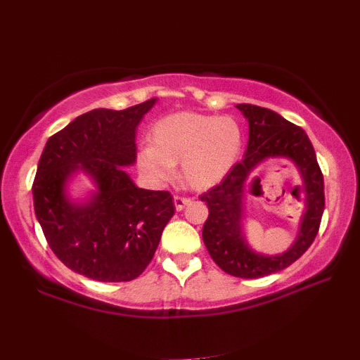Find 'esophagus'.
<instances>
[{"instance_id": "1", "label": "esophagus", "mask_w": 360, "mask_h": 360, "mask_svg": "<svg viewBox=\"0 0 360 360\" xmlns=\"http://www.w3.org/2000/svg\"><path fill=\"white\" fill-rule=\"evenodd\" d=\"M189 202H191V199L189 198H183V195H174V205L177 212H181V210L185 208Z\"/></svg>"}]
</instances>
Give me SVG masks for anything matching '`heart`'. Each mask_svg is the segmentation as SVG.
I'll return each instance as SVG.
<instances>
[{
    "label": "heart",
    "instance_id": "heart-1",
    "mask_svg": "<svg viewBox=\"0 0 360 360\" xmlns=\"http://www.w3.org/2000/svg\"><path fill=\"white\" fill-rule=\"evenodd\" d=\"M243 131L232 117L183 111L152 127L150 147L139 152L141 171L153 181H166L180 162V177L193 189H208L226 177L238 161Z\"/></svg>",
    "mask_w": 360,
    "mask_h": 360
}]
</instances>
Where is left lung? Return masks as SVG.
Here are the masks:
<instances>
[{
	"label": "left lung",
	"instance_id": "obj_1",
	"mask_svg": "<svg viewBox=\"0 0 360 360\" xmlns=\"http://www.w3.org/2000/svg\"><path fill=\"white\" fill-rule=\"evenodd\" d=\"M236 108L249 122L248 148L244 158L236 162L219 185L200 195V200L208 207L202 238L208 254L222 271L241 279H259L290 266L314 243L324 212V180L314 146L301 127L268 108L248 103ZM266 158L291 159L300 169L304 181L303 201L307 212L300 232L288 252L279 256L255 253L248 248L240 230L247 180L255 166Z\"/></svg>",
	"mask_w": 360,
	"mask_h": 360
}]
</instances>
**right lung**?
Returning <instances> with one entry per match:
<instances>
[{"mask_svg":"<svg viewBox=\"0 0 360 360\" xmlns=\"http://www.w3.org/2000/svg\"><path fill=\"white\" fill-rule=\"evenodd\" d=\"M155 101L81 114L53 134L40 155L32 183L37 221L54 255L89 279H136L174 214L171 193L138 188L120 167L136 161V127ZM77 170L98 183L87 204L65 198V183Z\"/></svg>","mask_w":360,"mask_h":360,"instance_id":"add662e5","label":"right lung"}]
</instances>
